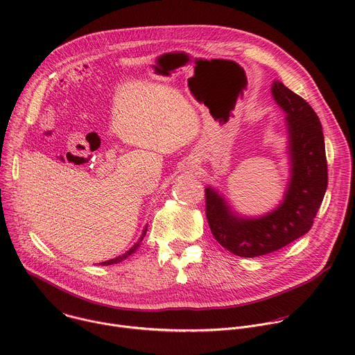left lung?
Masks as SVG:
<instances>
[{
  "instance_id": "obj_1",
  "label": "left lung",
  "mask_w": 355,
  "mask_h": 355,
  "mask_svg": "<svg viewBox=\"0 0 355 355\" xmlns=\"http://www.w3.org/2000/svg\"><path fill=\"white\" fill-rule=\"evenodd\" d=\"M275 102L284 109L289 132L291 181L284 202L271 213L246 218L234 214L213 188H206V217L216 241L241 257L277 252L306 235L328 187V164L321 121L297 94L274 81Z\"/></svg>"
}]
</instances>
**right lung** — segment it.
I'll use <instances>...</instances> for the list:
<instances>
[{"mask_svg":"<svg viewBox=\"0 0 355 355\" xmlns=\"http://www.w3.org/2000/svg\"><path fill=\"white\" fill-rule=\"evenodd\" d=\"M146 228L148 227H145V230H144V232H142V235H141V238H139V241L127 252V253H124L123 256H119V257H116V259H113V260H107V261H105V263H101L102 266H110V264H117V263H120V261H123L124 259H127L128 256H131L137 249H138V246H139V243H141V241L144 239V236L146 235Z\"/></svg>","mask_w":355,"mask_h":355,"instance_id":"right-lung-1","label":"right lung"}]
</instances>
